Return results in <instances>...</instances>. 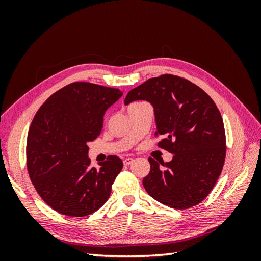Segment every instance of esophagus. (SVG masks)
I'll return each mask as SVG.
<instances>
[{
	"mask_svg": "<svg viewBox=\"0 0 261 261\" xmlns=\"http://www.w3.org/2000/svg\"><path fill=\"white\" fill-rule=\"evenodd\" d=\"M133 162V158H125V159L123 160V163L124 165H128Z\"/></svg>",
	"mask_w": 261,
	"mask_h": 261,
	"instance_id": "obj_1",
	"label": "esophagus"
}]
</instances>
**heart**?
Wrapping results in <instances>:
<instances>
[{"label":"heart","instance_id":"b5f03b06","mask_svg":"<svg viewBox=\"0 0 261 261\" xmlns=\"http://www.w3.org/2000/svg\"><path fill=\"white\" fill-rule=\"evenodd\" d=\"M140 103H143V102H134V103H132V105L128 107V109H129V108H133V107H136V106H138V105H140Z\"/></svg>","mask_w":261,"mask_h":261}]
</instances>
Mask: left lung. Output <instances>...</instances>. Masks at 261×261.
Segmentation results:
<instances>
[{
    "label": "left lung",
    "instance_id": "8db88e82",
    "mask_svg": "<svg viewBox=\"0 0 261 261\" xmlns=\"http://www.w3.org/2000/svg\"><path fill=\"white\" fill-rule=\"evenodd\" d=\"M147 100L154 108L158 147L173 153L161 169L150 156L143 184L153 199L188 209L210 194L222 172L226 140L222 116L208 93L183 77L164 74L132 89L125 105Z\"/></svg>",
    "mask_w": 261,
    "mask_h": 261
}]
</instances>
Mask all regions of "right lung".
Listing matches in <instances>:
<instances>
[{
    "label": "right lung",
    "mask_w": 261,
    "mask_h": 261,
    "mask_svg": "<svg viewBox=\"0 0 261 261\" xmlns=\"http://www.w3.org/2000/svg\"><path fill=\"white\" fill-rule=\"evenodd\" d=\"M122 94L116 88L72 83L54 92L31 122L28 174L42 200L61 215L86 217L109 199L123 162L109 155L98 169L90 168L87 143L100 135L105 112Z\"/></svg>",
    "instance_id": "1"
}]
</instances>
